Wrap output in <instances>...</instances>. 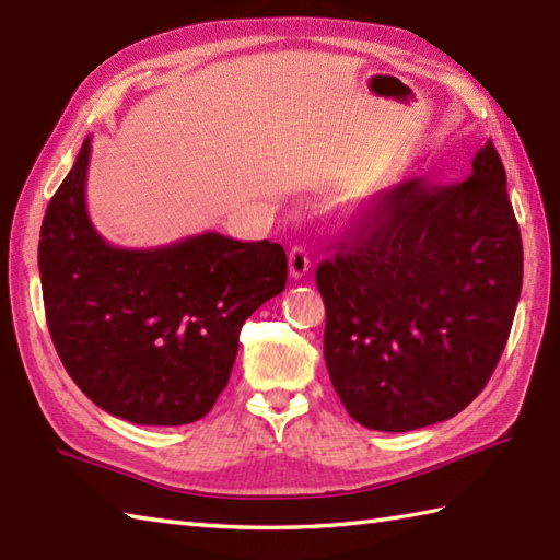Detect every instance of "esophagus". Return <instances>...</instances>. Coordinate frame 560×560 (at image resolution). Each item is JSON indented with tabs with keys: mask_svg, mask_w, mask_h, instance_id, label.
Returning <instances> with one entry per match:
<instances>
[{
	"mask_svg": "<svg viewBox=\"0 0 560 560\" xmlns=\"http://www.w3.org/2000/svg\"><path fill=\"white\" fill-rule=\"evenodd\" d=\"M308 270H311V256H308L306 247H294L290 252V276L294 280H299V278H304Z\"/></svg>",
	"mask_w": 560,
	"mask_h": 560,
	"instance_id": "1",
	"label": "esophagus"
}]
</instances>
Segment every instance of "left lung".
Instances as JSON below:
<instances>
[{"label":"left lung","instance_id":"obj_1","mask_svg":"<svg viewBox=\"0 0 560 560\" xmlns=\"http://www.w3.org/2000/svg\"><path fill=\"white\" fill-rule=\"evenodd\" d=\"M316 270L325 363L363 428L460 413L492 377L523 288V240L489 140L454 185H397Z\"/></svg>","mask_w":560,"mask_h":560}]
</instances>
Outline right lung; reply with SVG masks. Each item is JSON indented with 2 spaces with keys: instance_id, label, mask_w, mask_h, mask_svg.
I'll use <instances>...</instances> for the list:
<instances>
[{
  "instance_id": "1",
  "label": "right lung",
  "mask_w": 560,
  "mask_h": 560,
  "mask_svg": "<svg viewBox=\"0 0 560 560\" xmlns=\"http://www.w3.org/2000/svg\"><path fill=\"white\" fill-rule=\"evenodd\" d=\"M90 138L39 230V280L51 342L73 383L138 425L207 416L230 380L240 330L288 282L278 242L201 233L156 249H120L85 207Z\"/></svg>"
}]
</instances>
